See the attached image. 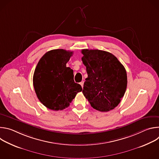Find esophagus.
Masks as SVG:
<instances>
[{"instance_id":"obj_1","label":"esophagus","mask_w":159,"mask_h":159,"mask_svg":"<svg viewBox=\"0 0 159 159\" xmlns=\"http://www.w3.org/2000/svg\"><path fill=\"white\" fill-rule=\"evenodd\" d=\"M80 85L82 86V87L83 88V85H84V81H82L81 82H80Z\"/></svg>"}]
</instances>
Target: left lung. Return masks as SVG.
I'll list each match as a JSON object with an SVG mask.
<instances>
[{
	"label": "left lung",
	"instance_id": "1",
	"mask_svg": "<svg viewBox=\"0 0 159 159\" xmlns=\"http://www.w3.org/2000/svg\"><path fill=\"white\" fill-rule=\"evenodd\" d=\"M82 60L88 75L82 93L91 106L107 112L116 107L124 96L127 74L124 66L112 53L99 50H82Z\"/></svg>",
	"mask_w": 159,
	"mask_h": 159
}]
</instances>
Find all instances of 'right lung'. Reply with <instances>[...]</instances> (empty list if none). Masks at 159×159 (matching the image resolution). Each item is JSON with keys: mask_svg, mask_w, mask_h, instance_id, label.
Here are the masks:
<instances>
[{"mask_svg": "<svg viewBox=\"0 0 159 159\" xmlns=\"http://www.w3.org/2000/svg\"><path fill=\"white\" fill-rule=\"evenodd\" d=\"M73 52L52 50L38 61L33 75V85L40 102L47 108L63 110L69 107L76 94L82 90L75 83L74 71L66 64Z\"/></svg>", "mask_w": 159, "mask_h": 159, "instance_id": "right-lung-1", "label": "right lung"}]
</instances>
